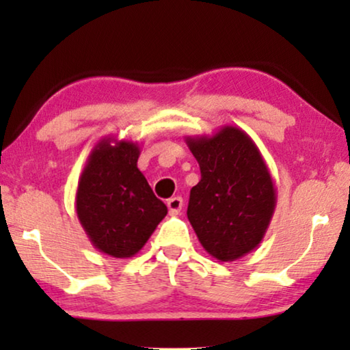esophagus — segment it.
Masks as SVG:
<instances>
[{
    "label": "esophagus",
    "instance_id": "1",
    "mask_svg": "<svg viewBox=\"0 0 350 350\" xmlns=\"http://www.w3.org/2000/svg\"><path fill=\"white\" fill-rule=\"evenodd\" d=\"M167 207H169V213L172 217H175V215L180 213L181 207H183V199L181 198H172L167 200Z\"/></svg>",
    "mask_w": 350,
    "mask_h": 350
}]
</instances>
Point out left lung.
Masks as SVG:
<instances>
[{"instance_id": "8db88e82", "label": "left lung", "mask_w": 350, "mask_h": 350, "mask_svg": "<svg viewBox=\"0 0 350 350\" xmlns=\"http://www.w3.org/2000/svg\"><path fill=\"white\" fill-rule=\"evenodd\" d=\"M186 145L200 167L186 212L191 226L215 260H239L260 245L274 215L271 172L255 142L239 127L186 137Z\"/></svg>"}]
</instances>
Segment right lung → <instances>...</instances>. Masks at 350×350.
Listing matches in <instances>:
<instances>
[{
  "mask_svg": "<svg viewBox=\"0 0 350 350\" xmlns=\"http://www.w3.org/2000/svg\"><path fill=\"white\" fill-rule=\"evenodd\" d=\"M138 143L102 138L76 189L81 226L98 252L113 258L137 255L167 215L165 204L138 170Z\"/></svg>",
  "mask_w": 350,
  "mask_h": 350,
  "instance_id": "right-lung-1",
  "label": "right lung"
}]
</instances>
